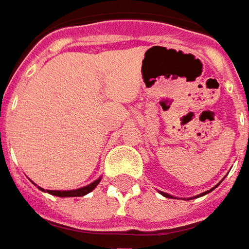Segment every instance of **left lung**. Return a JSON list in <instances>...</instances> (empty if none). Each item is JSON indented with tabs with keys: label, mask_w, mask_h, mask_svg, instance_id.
I'll return each mask as SVG.
<instances>
[{
	"label": "left lung",
	"mask_w": 249,
	"mask_h": 249,
	"mask_svg": "<svg viewBox=\"0 0 249 249\" xmlns=\"http://www.w3.org/2000/svg\"><path fill=\"white\" fill-rule=\"evenodd\" d=\"M206 193H208V191H206ZM206 193H204V194H201V196H205ZM162 194H163V196H169V194H165V193H162Z\"/></svg>",
	"instance_id": "left-lung-1"
}]
</instances>
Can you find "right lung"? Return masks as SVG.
I'll list each match as a JSON object with an SVG mask.
<instances>
[{
  "mask_svg": "<svg viewBox=\"0 0 249 249\" xmlns=\"http://www.w3.org/2000/svg\"><path fill=\"white\" fill-rule=\"evenodd\" d=\"M101 181V178L95 180L94 183H91L89 186L83 187V188H79V190H72V191H56V190H47V193L53 194V196H83L86 194H89L90 191H92L95 187L98 186V183Z\"/></svg>",
  "mask_w": 249,
  "mask_h": 249,
  "instance_id": "right-lung-1",
  "label": "right lung"
}]
</instances>
